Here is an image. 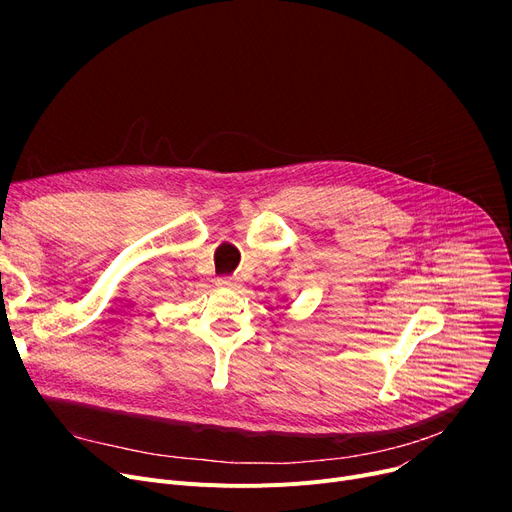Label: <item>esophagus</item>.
Here are the masks:
<instances>
[{
    "label": "esophagus",
    "instance_id": "obj_1",
    "mask_svg": "<svg viewBox=\"0 0 512 512\" xmlns=\"http://www.w3.org/2000/svg\"><path fill=\"white\" fill-rule=\"evenodd\" d=\"M215 284H218L220 288H238L240 286L238 278H232V276H222V278L215 280Z\"/></svg>",
    "mask_w": 512,
    "mask_h": 512
}]
</instances>
